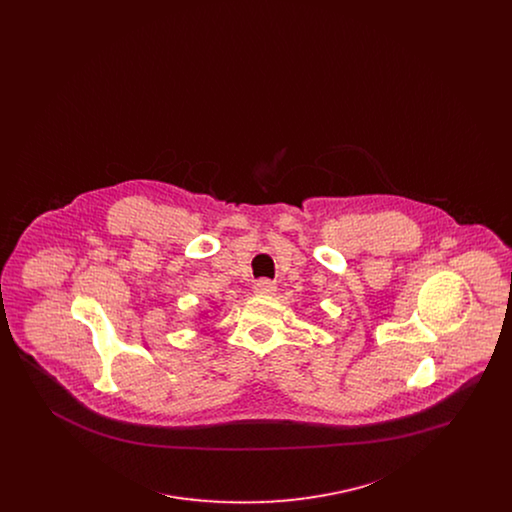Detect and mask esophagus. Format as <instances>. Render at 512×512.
Segmentation results:
<instances>
[{
  "mask_svg": "<svg viewBox=\"0 0 512 512\" xmlns=\"http://www.w3.org/2000/svg\"><path fill=\"white\" fill-rule=\"evenodd\" d=\"M253 290H255V293H261V295H272V293L276 292V284L270 282L267 278H261V280L255 282Z\"/></svg>",
  "mask_w": 512,
  "mask_h": 512,
  "instance_id": "1",
  "label": "esophagus"
}]
</instances>
